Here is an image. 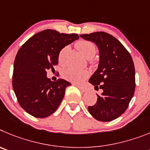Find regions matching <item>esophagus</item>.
<instances>
[{
	"label": "esophagus",
	"mask_w": 150,
	"mask_h": 150,
	"mask_svg": "<svg viewBox=\"0 0 150 150\" xmlns=\"http://www.w3.org/2000/svg\"><path fill=\"white\" fill-rule=\"evenodd\" d=\"M76 87H78V88L79 89L81 92H83V93H84V92H87V89L85 88V87H81V86H79V85H76Z\"/></svg>",
	"instance_id": "esophagus-1"
}]
</instances>
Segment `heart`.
<instances>
[{"label":"heart","instance_id":"heart-1","mask_svg":"<svg viewBox=\"0 0 150 150\" xmlns=\"http://www.w3.org/2000/svg\"><path fill=\"white\" fill-rule=\"evenodd\" d=\"M75 47L85 58L90 59L93 57L96 52V48L93 43L87 40H79L75 43ZM67 47L63 48L60 51L59 59L62 60L64 52L67 51ZM89 75L87 70H78L72 68H67L63 70V76L67 80L74 83H80L87 78Z\"/></svg>","mask_w":150,"mask_h":150}]
</instances>
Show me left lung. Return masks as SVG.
Returning <instances> with one entry per match:
<instances>
[{
    "instance_id": "obj_1",
    "label": "left lung",
    "mask_w": 150,
    "mask_h": 150,
    "mask_svg": "<svg viewBox=\"0 0 150 150\" xmlns=\"http://www.w3.org/2000/svg\"><path fill=\"white\" fill-rule=\"evenodd\" d=\"M81 37L94 42L99 52L98 69L89 82L103 90L97 94V102L88 110L96 120H114L127 109L135 90L133 60L122 43L105 32L82 34Z\"/></svg>"
}]
</instances>
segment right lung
I'll use <instances>...</instances> for the list:
<instances>
[{
  "label": "right lung",
  "instance_id": "right-lung-1",
  "mask_svg": "<svg viewBox=\"0 0 150 150\" xmlns=\"http://www.w3.org/2000/svg\"><path fill=\"white\" fill-rule=\"evenodd\" d=\"M78 34L60 33L45 30L33 35L20 48L13 67V87L21 107L37 118H45L59 107L69 81H52L47 71L54 70L60 51L75 40Z\"/></svg>",
  "mask_w": 150,
  "mask_h": 150
}]
</instances>
